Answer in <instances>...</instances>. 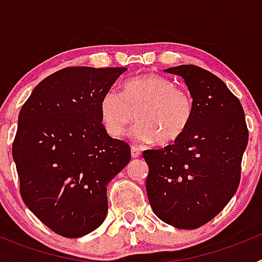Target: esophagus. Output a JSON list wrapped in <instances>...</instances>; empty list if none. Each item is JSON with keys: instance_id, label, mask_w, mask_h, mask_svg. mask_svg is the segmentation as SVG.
Segmentation results:
<instances>
[{"instance_id": "obj_1", "label": "esophagus", "mask_w": 262, "mask_h": 262, "mask_svg": "<svg viewBox=\"0 0 262 262\" xmlns=\"http://www.w3.org/2000/svg\"><path fill=\"white\" fill-rule=\"evenodd\" d=\"M140 156V149H139L138 147H131V157H134V159H136V157Z\"/></svg>"}]
</instances>
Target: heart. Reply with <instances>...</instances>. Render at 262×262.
I'll return each mask as SVG.
<instances>
[{
    "mask_svg": "<svg viewBox=\"0 0 262 262\" xmlns=\"http://www.w3.org/2000/svg\"><path fill=\"white\" fill-rule=\"evenodd\" d=\"M138 122L129 129V136L140 143L169 144L181 138L189 128L194 115L190 94L176 88L174 82L156 73L129 78L120 93L110 88L99 101V115L106 131L119 138L127 124Z\"/></svg>",
    "mask_w": 262,
    "mask_h": 262,
    "instance_id": "obj_1",
    "label": "heart"
}]
</instances>
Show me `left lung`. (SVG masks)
<instances>
[{
  "mask_svg": "<svg viewBox=\"0 0 262 262\" xmlns=\"http://www.w3.org/2000/svg\"><path fill=\"white\" fill-rule=\"evenodd\" d=\"M164 72L184 78L194 115L174 144L144 151L149 168L145 189L159 219L195 230L216 216L237 190L248 128L240 101L211 72L196 66Z\"/></svg>",
  "mask_w": 262,
  "mask_h": 262,
  "instance_id": "1",
  "label": "left lung"
}]
</instances>
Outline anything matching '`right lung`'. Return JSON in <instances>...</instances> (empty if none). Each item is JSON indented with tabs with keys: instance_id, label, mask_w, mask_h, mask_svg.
Returning <instances> with one entry per match:
<instances>
[{
	"instance_id": "right-lung-1",
	"label": "right lung",
	"mask_w": 262,
	"mask_h": 262,
	"mask_svg": "<svg viewBox=\"0 0 262 262\" xmlns=\"http://www.w3.org/2000/svg\"><path fill=\"white\" fill-rule=\"evenodd\" d=\"M124 67H72L40 81L18 115L13 159L20 195L53 232L81 237L107 214L106 189L128 164L129 145L107 135L99 101Z\"/></svg>"
}]
</instances>
